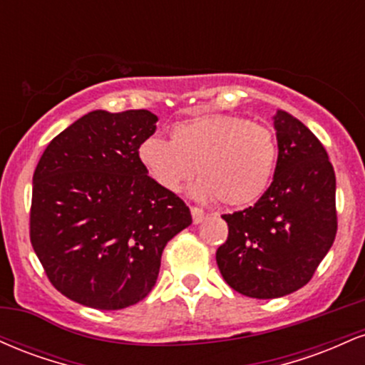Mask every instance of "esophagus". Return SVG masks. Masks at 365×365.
Returning <instances> with one entry per match:
<instances>
[{"label": "esophagus", "mask_w": 365, "mask_h": 365, "mask_svg": "<svg viewBox=\"0 0 365 365\" xmlns=\"http://www.w3.org/2000/svg\"><path fill=\"white\" fill-rule=\"evenodd\" d=\"M190 212H192V220H194L195 225L202 223L204 220H206V212H204V209L200 207H190Z\"/></svg>", "instance_id": "obj_1"}]
</instances>
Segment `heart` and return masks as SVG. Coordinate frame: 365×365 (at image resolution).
<instances>
[{
    "mask_svg": "<svg viewBox=\"0 0 365 365\" xmlns=\"http://www.w3.org/2000/svg\"><path fill=\"white\" fill-rule=\"evenodd\" d=\"M149 177L177 194L194 177L199 199H217L230 207L255 202L273 178L278 145L261 123L235 115H200L173 125L170 142L150 137L139 148Z\"/></svg>",
    "mask_w": 365,
    "mask_h": 365,
    "instance_id": "b5f03b06",
    "label": "heart"
}]
</instances>
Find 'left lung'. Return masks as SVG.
Masks as SVG:
<instances>
[{
	"instance_id": "1",
	"label": "left lung",
	"mask_w": 365,
	"mask_h": 365,
	"mask_svg": "<svg viewBox=\"0 0 365 365\" xmlns=\"http://www.w3.org/2000/svg\"><path fill=\"white\" fill-rule=\"evenodd\" d=\"M273 120V183L254 206L223 216L228 238L216 250L225 282L252 299H278L311 282L338 228L328 153L290 113L278 110Z\"/></svg>"
}]
</instances>
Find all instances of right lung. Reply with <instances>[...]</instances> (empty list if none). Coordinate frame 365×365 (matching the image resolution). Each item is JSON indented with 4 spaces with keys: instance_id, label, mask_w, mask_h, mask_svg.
<instances>
[{
    "instance_id": "right-lung-1",
    "label": "right lung",
    "mask_w": 365,
    "mask_h": 365,
    "mask_svg": "<svg viewBox=\"0 0 365 365\" xmlns=\"http://www.w3.org/2000/svg\"><path fill=\"white\" fill-rule=\"evenodd\" d=\"M156 121L148 110L91 111L37 163L31 242L49 282L73 302L118 311L145 299L166 244L192 223L185 202L139 159Z\"/></svg>"
}]
</instances>
